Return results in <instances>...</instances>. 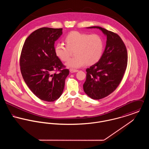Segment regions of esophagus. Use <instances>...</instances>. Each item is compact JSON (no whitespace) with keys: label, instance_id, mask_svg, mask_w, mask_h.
Here are the masks:
<instances>
[{"label":"esophagus","instance_id":"esophagus-1","mask_svg":"<svg viewBox=\"0 0 149 149\" xmlns=\"http://www.w3.org/2000/svg\"><path fill=\"white\" fill-rule=\"evenodd\" d=\"M79 70H76V69H70V72L71 73H75V72H77Z\"/></svg>","mask_w":149,"mask_h":149}]
</instances>
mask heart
I'll list each match as a JSON object with an SVG mask.
<instances>
[{
	"label": "heart",
	"instance_id": "obj_1",
	"mask_svg": "<svg viewBox=\"0 0 149 149\" xmlns=\"http://www.w3.org/2000/svg\"><path fill=\"white\" fill-rule=\"evenodd\" d=\"M66 46L57 43L54 46L56 56L62 61L66 62L70 58L71 52L74 57L66 63L70 69H77L86 63L92 65L97 63L102 58L104 48L102 37L96 34L89 35L78 31L69 33L64 38Z\"/></svg>",
	"mask_w": 149,
	"mask_h": 149
}]
</instances>
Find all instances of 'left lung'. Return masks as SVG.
<instances>
[{
	"instance_id": "1",
	"label": "left lung",
	"mask_w": 149,
	"mask_h": 149,
	"mask_svg": "<svg viewBox=\"0 0 149 149\" xmlns=\"http://www.w3.org/2000/svg\"><path fill=\"white\" fill-rule=\"evenodd\" d=\"M107 36L106 46L100 60L86 69L83 89L91 99H103L113 92L121 82L127 65V52L121 38L116 33L99 26Z\"/></svg>"
}]
</instances>
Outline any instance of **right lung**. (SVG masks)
Masks as SVG:
<instances>
[{
	"instance_id": "obj_1",
	"label": "right lung",
	"mask_w": 149,
	"mask_h": 149,
	"mask_svg": "<svg viewBox=\"0 0 149 149\" xmlns=\"http://www.w3.org/2000/svg\"><path fill=\"white\" fill-rule=\"evenodd\" d=\"M63 29L42 27L33 32L22 50L20 66L23 80L39 99L54 102L63 93L69 70L65 68L54 53V43ZM53 71H60L52 74Z\"/></svg>"
}]
</instances>
